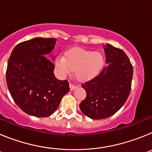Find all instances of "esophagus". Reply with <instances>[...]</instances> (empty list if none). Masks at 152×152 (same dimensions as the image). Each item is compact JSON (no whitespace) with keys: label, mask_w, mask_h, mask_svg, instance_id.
Wrapping results in <instances>:
<instances>
[{"label":"esophagus","mask_w":152,"mask_h":152,"mask_svg":"<svg viewBox=\"0 0 152 152\" xmlns=\"http://www.w3.org/2000/svg\"><path fill=\"white\" fill-rule=\"evenodd\" d=\"M69 86H70V89H71V91H73L74 89H75V88H77V85L74 84L72 82L69 83Z\"/></svg>","instance_id":"esophagus-1"}]
</instances>
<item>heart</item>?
Returning <instances> with one entry per match:
<instances>
[{
    "mask_svg": "<svg viewBox=\"0 0 152 152\" xmlns=\"http://www.w3.org/2000/svg\"><path fill=\"white\" fill-rule=\"evenodd\" d=\"M103 65V58L100 53H94L82 49H75L56 58V67L61 75H70L76 70L77 78L91 80L100 73Z\"/></svg>",
    "mask_w": 152,
    "mask_h": 152,
    "instance_id": "obj_1",
    "label": "heart"
}]
</instances>
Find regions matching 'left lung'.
Segmentation results:
<instances>
[{
    "label": "left lung",
    "mask_w": 152,
    "mask_h": 152,
    "mask_svg": "<svg viewBox=\"0 0 152 152\" xmlns=\"http://www.w3.org/2000/svg\"><path fill=\"white\" fill-rule=\"evenodd\" d=\"M104 51L107 65L97 76L81 84L87 95L80 109L93 119L114 115L124 105L131 91L133 67L127 55L110 44Z\"/></svg>",
    "instance_id": "left-lung-1"
}]
</instances>
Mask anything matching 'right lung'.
<instances>
[{"label": "right lung", "mask_w": 152, "mask_h": 152, "mask_svg": "<svg viewBox=\"0 0 152 152\" xmlns=\"http://www.w3.org/2000/svg\"><path fill=\"white\" fill-rule=\"evenodd\" d=\"M56 41L35 38L22 42L16 45L8 60V90L16 104L31 116L52 115L70 91L68 80L55 77V64L45 56L53 49Z\"/></svg>", "instance_id": "right-lung-1"}]
</instances>
